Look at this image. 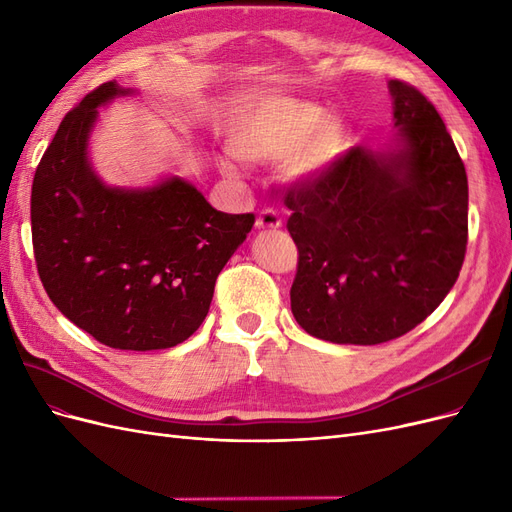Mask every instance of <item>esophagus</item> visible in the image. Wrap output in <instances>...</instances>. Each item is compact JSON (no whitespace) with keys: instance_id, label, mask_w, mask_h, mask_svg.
I'll return each instance as SVG.
<instances>
[{"instance_id":"esophagus-1","label":"esophagus","mask_w":512,"mask_h":512,"mask_svg":"<svg viewBox=\"0 0 512 512\" xmlns=\"http://www.w3.org/2000/svg\"><path fill=\"white\" fill-rule=\"evenodd\" d=\"M256 228L258 230H277V228H282L280 215H277L273 209H265L256 218Z\"/></svg>"}]
</instances>
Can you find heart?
I'll list each match as a JSON object with an SVG mask.
<instances>
[{
  "label": "heart",
  "instance_id": "1",
  "mask_svg": "<svg viewBox=\"0 0 512 512\" xmlns=\"http://www.w3.org/2000/svg\"><path fill=\"white\" fill-rule=\"evenodd\" d=\"M226 147L243 164H282L286 181L305 185L331 173L346 156L350 130L339 119H329L318 104L271 96L232 117ZM220 168L224 175H235L226 160Z\"/></svg>",
  "mask_w": 512,
  "mask_h": 512
}]
</instances>
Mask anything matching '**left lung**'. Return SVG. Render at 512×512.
<instances>
[{
  "instance_id": "1",
  "label": "left lung",
  "mask_w": 512,
  "mask_h": 512,
  "mask_svg": "<svg viewBox=\"0 0 512 512\" xmlns=\"http://www.w3.org/2000/svg\"><path fill=\"white\" fill-rule=\"evenodd\" d=\"M393 136L352 147L324 177L290 188L299 247L290 309L318 339L374 346L421 324L455 286L468 245V177L421 91L389 81Z\"/></svg>"
}]
</instances>
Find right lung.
<instances>
[{
  "mask_svg": "<svg viewBox=\"0 0 512 512\" xmlns=\"http://www.w3.org/2000/svg\"><path fill=\"white\" fill-rule=\"evenodd\" d=\"M134 94L108 81L59 123L32 185V239L61 314L108 348L147 352L173 348L203 324L254 215L213 209L179 175L121 188L96 173L89 145L100 108Z\"/></svg>",
  "mask_w": 512,
  "mask_h": 512,
  "instance_id": "add662e5",
  "label": "right lung"
}]
</instances>
